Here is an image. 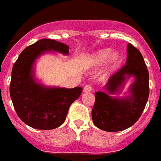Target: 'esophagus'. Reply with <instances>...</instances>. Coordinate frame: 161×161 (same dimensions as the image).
Masks as SVG:
<instances>
[{"instance_id": "1", "label": "esophagus", "mask_w": 161, "mask_h": 161, "mask_svg": "<svg viewBox=\"0 0 161 161\" xmlns=\"http://www.w3.org/2000/svg\"><path fill=\"white\" fill-rule=\"evenodd\" d=\"M91 90H92V87H91V85H86V86L84 87V92H86V93H87V92H91Z\"/></svg>"}]
</instances>
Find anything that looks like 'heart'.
Returning a JSON list of instances; mask_svg holds the SVG:
<instances>
[{
	"mask_svg": "<svg viewBox=\"0 0 161 161\" xmlns=\"http://www.w3.org/2000/svg\"><path fill=\"white\" fill-rule=\"evenodd\" d=\"M121 60V56L118 51H112L110 48L101 49L89 56L86 60V65L95 67L104 64V70L108 73L114 70Z\"/></svg>",
	"mask_w": 161,
	"mask_h": 161,
	"instance_id": "heart-1",
	"label": "heart"
}]
</instances>
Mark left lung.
<instances>
[{"label": "left lung", "instance_id": "8db88e82", "mask_svg": "<svg viewBox=\"0 0 161 161\" xmlns=\"http://www.w3.org/2000/svg\"><path fill=\"white\" fill-rule=\"evenodd\" d=\"M134 77L129 95L112 97L121 93L127 80ZM149 72L138 49L127 45L126 63L110 77L104 91L95 93L96 102L91 111L92 120L99 129L108 132L124 130L141 117L149 97Z\"/></svg>", "mask_w": 161, "mask_h": 161}]
</instances>
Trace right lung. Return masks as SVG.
<instances>
[{"label":"right lung","mask_w":161,"mask_h":161,"mask_svg":"<svg viewBox=\"0 0 161 161\" xmlns=\"http://www.w3.org/2000/svg\"><path fill=\"white\" fill-rule=\"evenodd\" d=\"M49 52L67 56L69 46L55 40H40L20 54L11 71L10 95L16 114L25 124L37 130L61 125L70 105L82 92V87H50L40 83L36 78L35 64Z\"/></svg>","instance_id":"1"}]
</instances>
